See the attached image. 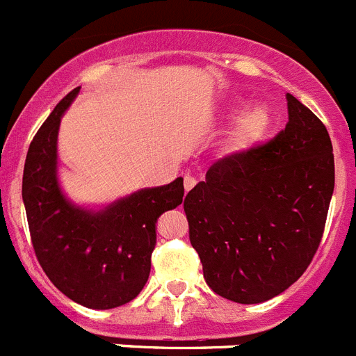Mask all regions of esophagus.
Wrapping results in <instances>:
<instances>
[{
  "label": "esophagus",
  "instance_id": "esophagus-1",
  "mask_svg": "<svg viewBox=\"0 0 356 356\" xmlns=\"http://www.w3.org/2000/svg\"><path fill=\"white\" fill-rule=\"evenodd\" d=\"M194 185H196V178H194V176H191V175H185L184 176V187H185V191H191V188L194 187Z\"/></svg>",
  "mask_w": 356,
  "mask_h": 356
}]
</instances>
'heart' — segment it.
Instances as JSON below:
<instances>
[{"mask_svg": "<svg viewBox=\"0 0 356 356\" xmlns=\"http://www.w3.org/2000/svg\"><path fill=\"white\" fill-rule=\"evenodd\" d=\"M242 103L235 102L229 108V114L235 115L241 110ZM273 127V114L269 106L262 105H253L251 108H248L244 114L238 118L237 124H235L234 137H232V144H234L235 149L244 151L250 149V147L257 146V144L262 143L267 137L269 130Z\"/></svg>", "mask_w": 356, "mask_h": 356, "instance_id": "obj_1", "label": "heart"}]
</instances>
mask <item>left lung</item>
Wrapping results in <instances>:
<instances>
[{"mask_svg": "<svg viewBox=\"0 0 356 356\" xmlns=\"http://www.w3.org/2000/svg\"><path fill=\"white\" fill-rule=\"evenodd\" d=\"M275 139L217 160L185 196L207 285L242 305L282 294L312 262L335 185L333 147L312 110L287 94Z\"/></svg>", "mask_w": 356, "mask_h": 356, "instance_id": "1", "label": "left lung"}]
</instances>
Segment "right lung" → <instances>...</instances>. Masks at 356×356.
I'll list each match as a JSON object with an SVG mask.
<instances>
[{
    "label": "right lung",
    "instance_id": "right-lung-1",
    "mask_svg": "<svg viewBox=\"0 0 356 356\" xmlns=\"http://www.w3.org/2000/svg\"><path fill=\"white\" fill-rule=\"evenodd\" d=\"M78 92L80 87L55 106L31 140L23 201L31 244L51 284L69 300L106 310L137 298L146 285L156 221L181 205L184 178L140 188L102 210L71 203L56 178V139L60 118Z\"/></svg>",
    "mask_w": 356,
    "mask_h": 356
}]
</instances>
